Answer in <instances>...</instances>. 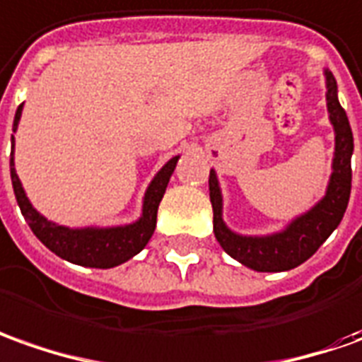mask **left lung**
I'll return each mask as SVG.
<instances>
[{"label":"left lung","mask_w":362,"mask_h":362,"mask_svg":"<svg viewBox=\"0 0 362 362\" xmlns=\"http://www.w3.org/2000/svg\"><path fill=\"white\" fill-rule=\"evenodd\" d=\"M325 100L329 122L335 132V151L331 163L325 195L310 211L291 218L281 230L264 236H250L230 230L223 218V193L216 171L211 169L209 191L213 205L214 236L223 250L243 266L256 272H286L300 266L317 252V248L329 238L347 211L351 197V157H353V132L349 126L345 110L337 96V81L333 72L325 69Z\"/></svg>","instance_id":"1"}]
</instances>
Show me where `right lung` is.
I'll list each match as a JSON object with an SVG mask.
<instances>
[{
    "label": "right lung",
    "mask_w": 362,
    "mask_h": 362,
    "mask_svg": "<svg viewBox=\"0 0 362 362\" xmlns=\"http://www.w3.org/2000/svg\"><path fill=\"white\" fill-rule=\"evenodd\" d=\"M23 104L15 112L13 134L17 132L19 119H21ZM11 157H9V169H11V183H13V193L17 199V205L21 209L27 224L31 226L33 234L41 243L54 252L59 258L86 268H114L129 258L139 254L146 244L149 243L151 234L156 230L157 209L163 199L167 183L175 171L179 156L171 157L165 165L161 167L151 179V183L146 189L144 203H141V214L138 221L129 224H119V226H82V228H71L49 221L47 216L39 213L29 197L25 193L23 185L15 171V138L11 136Z\"/></svg>",
    "instance_id": "1"
}]
</instances>
